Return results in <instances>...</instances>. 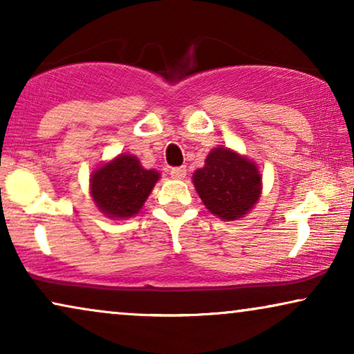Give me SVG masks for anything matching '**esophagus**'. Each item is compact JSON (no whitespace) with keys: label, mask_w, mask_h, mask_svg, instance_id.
<instances>
[{"label":"esophagus","mask_w":354,"mask_h":354,"mask_svg":"<svg viewBox=\"0 0 354 354\" xmlns=\"http://www.w3.org/2000/svg\"><path fill=\"white\" fill-rule=\"evenodd\" d=\"M171 176L174 177V178H178V180H182L183 177L187 176V167H172L171 169Z\"/></svg>","instance_id":"esophagus-1"}]
</instances>
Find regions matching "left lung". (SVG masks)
Instances as JSON below:
<instances>
[{
	"label": "left lung",
	"instance_id": "obj_1",
	"mask_svg": "<svg viewBox=\"0 0 354 354\" xmlns=\"http://www.w3.org/2000/svg\"><path fill=\"white\" fill-rule=\"evenodd\" d=\"M263 177L253 161L230 148H214L205 167L193 174V185L211 214L239 221L253 209L261 196Z\"/></svg>",
	"mask_w": 354,
	"mask_h": 354
}]
</instances>
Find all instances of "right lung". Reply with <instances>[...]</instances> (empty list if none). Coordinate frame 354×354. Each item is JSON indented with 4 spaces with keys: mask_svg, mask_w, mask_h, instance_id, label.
I'll return each instance as SVG.
<instances>
[{
    "mask_svg": "<svg viewBox=\"0 0 354 354\" xmlns=\"http://www.w3.org/2000/svg\"><path fill=\"white\" fill-rule=\"evenodd\" d=\"M159 180V172L145 169L133 154H119L90 177V193L98 209L111 219L132 217L142 209Z\"/></svg>",
    "mask_w": 354,
    "mask_h": 354,
    "instance_id": "add662e5",
    "label": "right lung"
}]
</instances>
